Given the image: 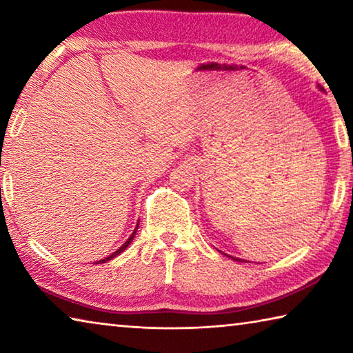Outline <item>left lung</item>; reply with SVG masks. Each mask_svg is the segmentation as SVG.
<instances>
[{
  "mask_svg": "<svg viewBox=\"0 0 353 353\" xmlns=\"http://www.w3.org/2000/svg\"><path fill=\"white\" fill-rule=\"evenodd\" d=\"M225 255V254H224ZM227 256H230V255H227ZM232 260H235V261H246V260H241V259H235V256H230Z\"/></svg>",
  "mask_w": 353,
  "mask_h": 353,
  "instance_id": "obj_1",
  "label": "left lung"
}]
</instances>
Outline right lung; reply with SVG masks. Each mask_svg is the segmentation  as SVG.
I'll return each mask as SVG.
<instances>
[{
	"mask_svg": "<svg viewBox=\"0 0 353 353\" xmlns=\"http://www.w3.org/2000/svg\"><path fill=\"white\" fill-rule=\"evenodd\" d=\"M139 223H140V221H139ZM139 223H137V227H135V229H134V232H132V234H130V236L128 238V240H126V241H124V244H123V246H121V248H119V249H117V250H115V252H113V254H110L109 256H105V259H103V260H98V261H97V265H99V263H107V261H109V260H112V259H115V256H117V255H119V254H121V252H124V250H126V249H128V246H129V244H130V243H132V240H134V238H135V234H137V229H139Z\"/></svg>",
	"mask_w": 353,
	"mask_h": 353,
	"instance_id": "obj_1",
	"label": "right lung"
}]
</instances>
